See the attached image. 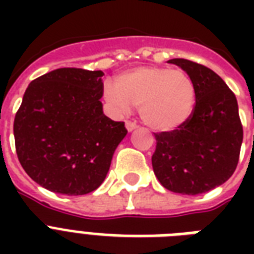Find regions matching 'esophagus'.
Here are the masks:
<instances>
[{
  "label": "esophagus",
  "instance_id": "obj_1",
  "mask_svg": "<svg viewBox=\"0 0 254 254\" xmlns=\"http://www.w3.org/2000/svg\"><path fill=\"white\" fill-rule=\"evenodd\" d=\"M125 127H127V131H133L134 129H137V124L131 123V121H127V123H125Z\"/></svg>",
  "mask_w": 254,
  "mask_h": 254
}]
</instances>
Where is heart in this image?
<instances>
[{"label":"heart","instance_id":"b5f03b06","mask_svg":"<svg viewBox=\"0 0 254 254\" xmlns=\"http://www.w3.org/2000/svg\"><path fill=\"white\" fill-rule=\"evenodd\" d=\"M116 85L104 84V97L119 115L130 105L139 108L145 125L157 131H171L191 117L196 103V87L183 69L143 65L121 73Z\"/></svg>","mask_w":254,"mask_h":254}]
</instances>
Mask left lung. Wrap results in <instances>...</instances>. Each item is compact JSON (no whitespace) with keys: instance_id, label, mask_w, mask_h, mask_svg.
<instances>
[{"instance_id":"1","label":"left lung","mask_w":254,"mask_h":254,"mask_svg":"<svg viewBox=\"0 0 254 254\" xmlns=\"http://www.w3.org/2000/svg\"><path fill=\"white\" fill-rule=\"evenodd\" d=\"M192 77L196 103L191 117L173 131L157 133L153 170L173 192L199 195L227 182L236 170L243 125L236 96L212 69L187 59H170Z\"/></svg>"}]
</instances>
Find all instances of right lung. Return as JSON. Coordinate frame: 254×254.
<instances>
[{"label":"right lung","mask_w":254,"mask_h":254,"mask_svg":"<svg viewBox=\"0 0 254 254\" xmlns=\"http://www.w3.org/2000/svg\"><path fill=\"white\" fill-rule=\"evenodd\" d=\"M103 71L58 68L33 80L14 119L19 162L34 182L85 195L107 177L125 124L104 115Z\"/></svg>","instance_id":"right-lung-1"}]
</instances>
